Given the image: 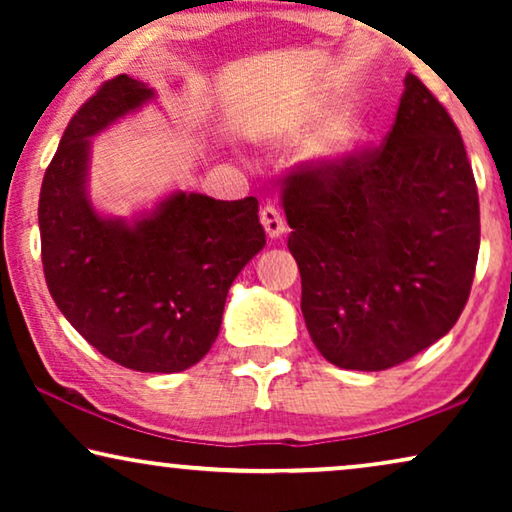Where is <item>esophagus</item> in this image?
<instances>
[{"instance_id": "esophagus-1", "label": "esophagus", "mask_w": 512, "mask_h": 512, "mask_svg": "<svg viewBox=\"0 0 512 512\" xmlns=\"http://www.w3.org/2000/svg\"><path fill=\"white\" fill-rule=\"evenodd\" d=\"M261 223H263L265 233H268V237H272V240H275V237H282L284 230H286V223L282 219V214H279V209L272 207V205L261 209Z\"/></svg>"}]
</instances>
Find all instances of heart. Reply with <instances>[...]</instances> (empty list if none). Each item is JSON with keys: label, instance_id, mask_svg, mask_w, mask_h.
Returning <instances> with one entry per match:
<instances>
[{"label": "heart", "instance_id": "obj_1", "mask_svg": "<svg viewBox=\"0 0 512 512\" xmlns=\"http://www.w3.org/2000/svg\"><path fill=\"white\" fill-rule=\"evenodd\" d=\"M363 137H366V128H363L361 118L342 116L321 132V137L310 149V158L321 167L340 165L354 156L363 142Z\"/></svg>", "mask_w": 512, "mask_h": 512}]
</instances>
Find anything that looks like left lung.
<instances>
[{
  "label": "left lung",
  "instance_id": "1",
  "mask_svg": "<svg viewBox=\"0 0 512 512\" xmlns=\"http://www.w3.org/2000/svg\"><path fill=\"white\" fill-rule=\"evenodd\" d=\"M307 331L326 361L387 370L457 324L480 249L475 177L457 125L415 74L380 146L284 179Z\"/></svg>",
  "mask_w": 512,
  "mask_h": 512
}]
</instances>
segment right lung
Instances as JSON below:
<instances>
[{"label": "right lung", "mask_w": 512, "mask_h": 512, "mask_svg": "<svg viewBox=\"0 0 512 512\" xmlns=\"http://www.w3.org/2000/svg\"><path fill=\"white\" fill-rule=\"evenodd\" d=\"M151 97L118 74L72 116L39 193L41 263L55 305L97 352L139 373H181L212 349L230 284L265 230L254 195L174 191L132 221L97 212L90 139Z\"/></svg>", "instance_id": "obj_1"}]
</instances>
